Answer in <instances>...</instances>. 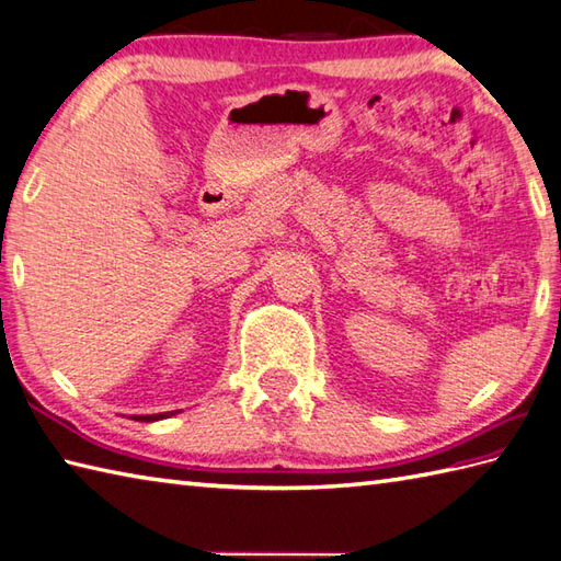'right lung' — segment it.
<instances>
[{"label":"right lung","instance_id":"1","mask_svg":"<svg viewBox=\"0 0 561 561\" xmlns=\"http://www.w3.org/2000/svg\"><path fill=\"white\" fill-rule=\"evenodd\" d=\"M172 413H158V415H131V420H139V422H156V420H163L170 417Z\"/></svg>","mask_w":561,"mask_h":561}]
</instances>
